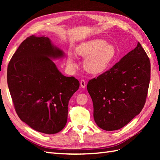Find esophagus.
I'll use <instances>...</instances> for the list:
<instances>
[{
  "label": "esophagus",
  "mask_w": 160,
  "mask_h": 160,
  "mask_svg": "<svg viewBox=\"0 0 160 160\" xmlns=\"http://www.w3.org/2000/svg\"><path fill=\"white\" fill-rule=\"evenodd\" d=\"M80 86L82 88H85L87 86V83L84 80H82L80 81Z\"/></svg>",
  "instance_id": "obj_1"
}]
</instances>
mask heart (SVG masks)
<instances>
[{
  "instance_id": "obj_1",
  "label": "heart",
  "mask_w": 160,
  "mask_h": 160,
  "mask_svg": "<svg viewBox=\"0 0 160 160\" xmlns=\"http://www.w3.org/2000/svg\"><path fill=\"white\" fill-rule=\"evenodd\" d=\"M76 53L78 56L85 58L84 69L92 74L103 73L118 56L117 50L113 44L107 43L106 40L100 38L92 39L80 44L76 48ZM67 63L71 71L78 68L73 54H68Z\"/></svg>"
}]
</instances>
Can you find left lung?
<instances>
[{"label":"left lung","mask_w":160,"mask_h":160,"mask_svg":"<svg viewBox=\"0 0 160 160\" xmlns=\"http://www.w3.org/2000/svg\"><path fill=\"white\" fill-rule=\"evenodd\" d=\"M151 78V63L140 42L109 70L89 81L96 124L118 130L143 108Z\"/></svg>","instance_id":"left-lung-1"}]
</instances>
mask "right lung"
Here are the masks:
<instances>
[{"label": "right lung", "instance_id": "obj_1", "mask_svg": "<svg viewBox=\"0 0 160 160\" xmlns=\"http://www.w3.org/2000/svg\"><path fill=\"white\" fill-rule=\"evenodd\" d=\"M64 53L47 37L31 36L20 44L8 67V84L17 115L32 128L55 134L65 127L68 104L79 89L53 60Z\"/></svg>", "mask_w": 160, "mask_h": 160}]
</instances>
